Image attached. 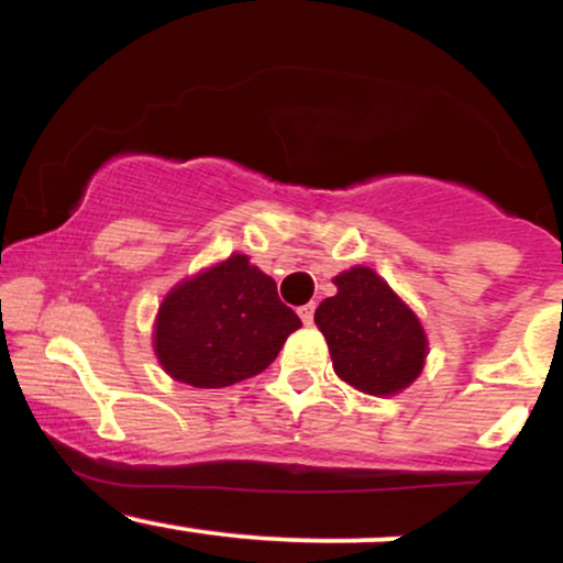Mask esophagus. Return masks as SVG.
Here are the masks:
<instances>
[{"label": "esophagus", "instance_id": "1", "mask_svg": "<svg viewBox=\"0 0 563 563\" xmlns=\"http://www.w3.org/2000/svg\"><path fill=\"white\" fill-rule=\"evenodd\" d=\"M299 318H301L303 325H312V320H314V303L312 301L299 307Z\"/></svg>", "mask_w": 563, "mask_h": 563}]
</instances>
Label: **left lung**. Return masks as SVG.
Instances as JSON below:
<instances>
[{"label":"left lung","mask_w":563,"mask_h":563,"mask_svg":"<svg viewBox=\"0 0 563 563\" xmlns=\"http://www.w3.org/2000/svg\"><path fill=\"white\" fill-rule=\"evenodd\" d=\"M335 296L314 312L331 349L333 371L354 389L389 397L421 376L426 341L421 320L371 267L335 275Z\"/></svg>","instance_id":"left-lung-1"}]
</instances>
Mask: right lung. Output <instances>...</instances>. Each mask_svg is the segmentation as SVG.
Returning <instances> with one entry per match:
<instances>
[{
  "mask_svg": "<svg viewBox=\"0 0 563 563\" xmlns=\"http://www.w3.org/2000/svg\"><path fill=\"white\" fill-rule=\"evenodd\" d=\"M296 328L301 320L280 301L273 277L232 254L166 294L153 346L174 380L222 389L262 373Z\"/></svg>",
  "mask_w": 563,
  "mask_h": 563,
  "instance_id": "add662e5",
  "label": "right lung"
}]
</instances>
